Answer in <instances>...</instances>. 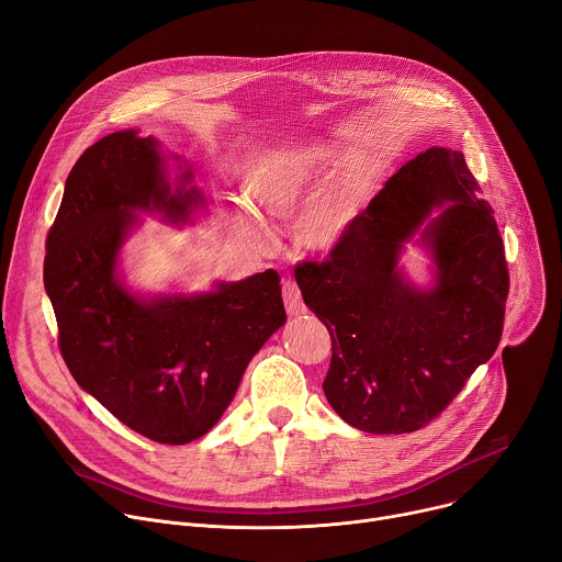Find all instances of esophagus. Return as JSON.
Returning a JSON list of instances; mask_svg holds the SVG:
<instances>
[{"label": "esophagus", "mask_w": 562, "mask_h": 562, "mask_svg": "<svg viewBox=\"0 0 562 562\" xmlns=\"http://www.w3.org/2000/svg\"><path fill=\"white\" fill-rule=\"evenodd\" d=\"M283 304H285V311L290 317L306 313V306H304V301H301V292L294 281L283 283Z\"/></svg>", "instance_id": "34e87169"}]
</instances>
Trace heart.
I'll list each match as a JSON object with an SVG mask.
<instances>
[{
	"instance_id": "1",
	"label": "heart",
	"mask_w": 562,
	"mask_h": 562,
	"mask_svg": "<svg viewBox=\"0 0 562 562\" xmlns=\"http://www.w3.org/2000/svg\"><path fill=\"white\" fill-rule=\"evenodd\" d=\"M243 193L277 221L294 218L304 209L296 221L299 245L328 254L360 223L371 200V180L360 166L347 164L335 144L304 142L258 153L243 172ZM252 210L234 204L232 225L245 240L266 247L272 229Z\"/></svg>"
}]
</instances>
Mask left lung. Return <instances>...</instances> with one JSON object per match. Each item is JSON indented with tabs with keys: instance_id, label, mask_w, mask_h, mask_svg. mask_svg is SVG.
Wrapping results in <instances>:
<instances>
[{
	"instance_id": "8db88e82",
	"label": "left lung",
	"mask_w": 562,
	"mask_h": 562,
	"mask_svg": "<svg viewBox=\"0 0 562 562\" xmlns=\"http://www.w3.org/2000/svg\"><path fill=\"white\" fill-rule=\"evenodd\" d=\"M480 193L461 150L427 148L386 180L328 261L294 270L333 339L324 394L351 427L420 429L495 353L508 272ZM407 244L428 256L425 282L400 263Z\"/></svg>"
}]
</instances>
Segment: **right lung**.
I'll list each match as a JSON object with an SVG mask.
<instances>
[{
    "instance_id": "add662e5",
    "label": "right lung",
    "mask_w": 562,
    "mask_h": 562,
    "mask_svg": "<svg viewBox=\"0 0 562 562\" xmlns=\"http://www.w3.org/2000/svg\"><path fill=\"white\" fill-rule=\"evenodd\" d=\"M193 180L184 157L135 127L103 137L69 172L45 258L60 353L80 390L170 446L221 420L249 360L285 324L274 270L204 292H142L125 281L121 251L142 213L178 227L206 213Z\"/></svg>"
}]
</instances>
